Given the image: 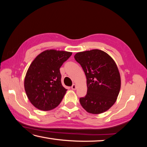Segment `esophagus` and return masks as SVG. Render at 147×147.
Here are the masks:
<instances>
[{
	"label": "esophagus",
	"mask_w": 147,
	"mask_h": 147,
	"mask_svg": "<svg viewBox=\"0 0 147 147\" xmlns=\"http://www.w3.org/2000/svg\"><path fill=\"white\" fill-rule=\"evenodd\" d=\"M76 88V86L75 84H73V85H72V86H71V89H73V90H75Z\"/></svg>",
	"instance_id": "obj_1"
}]
</instances>
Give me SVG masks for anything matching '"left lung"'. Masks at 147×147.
I'll return each instance as SVG.
<instances>
[{"label":"left lung","mask_w":147,"mask_h":147,"mask_svg":"<svg viewBox=\"0 0 147 147\" xmlns=\"http://www.w3.org/2000/svg\"><path fill=\"white\" fill-rule=\"evenodd\" d=\"M74 58L87 78V94L80 98L82 106L90 113L107 111L115 102L121 88L120 74L115 61L98 49L78 53Z\"/></svg>","instance_id":"left-lung-1"}]
</instances>
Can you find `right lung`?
I'll use <instances>...</instances> for the list:
<instances>
[{"mask_svg":"<svg viewBox=\"0 0 147 147\" xmlns=\"http://www.w3.org/2000/svg\"><path fill=\"white\" fill-rule=\"evenodd\" d=\"M72 53L47 50L32 61L24 79L27 96L39 109L48 111L58 106L67 89L62 86L59 68Z\"/></svg>","mask_w":147,"mask_h":147,"instance_id":"1","label":"right lung"}]
</instances>
